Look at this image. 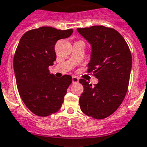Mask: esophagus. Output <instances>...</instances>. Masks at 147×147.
Masks as SVG:
<instances>
[{"label":"esophagus","instance_id":"34e87169","mask_svg":"<svg viewBox=\"0 0 147 147\" xmlns=\"http://www.w3.org/2000/svg\"><path fill=\"white\" fill-rule=\"evenodd\" d=\"M79 82V79L76 76H72V82L73 83H77Z\"/></svg>","mask_w":147,"mask_h":147}]
</instances>
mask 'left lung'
<instances>
[{"mask_svg":"<svg viewBox=\"0 0 147 147\" xmlns=\"http://www.w3.org/2000/svg\"><path fill=\"white\" fill-rule=\"evenodd\" d=\"M77 31L92 46L87 72L98 79L94 86L83 79L84 90L79 98L82 111L95 119L112 115L124 100L129 87L131 54L123 36L104 26L78 28Z\"/></svg>","mask_w":147,"mask_h":147,"instance_id":"left-lung-1","label":"left lung"}]
</instances>
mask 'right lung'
I'll return each mask as SVG.
<instances>
[{
	"label": "right lung",
	"instance_id": "add662e5",
	"mask_svg": "<svg viewBox=\"0 0 147 147\" xmlns=\"http://www.w3.org/2000/svg\"><path fill=\"white\" fill-rule=\"evenodd\" d=\"M73 29L43 26L27 31L14 55V71L18 93L28 109L40 117L57 112L72 82L69 75L56 78L49 66L56 60L57 41L70 36Z\"/></svg>",
	"mask_w": 147,
	"mask_h": 147
}]
</instances>
